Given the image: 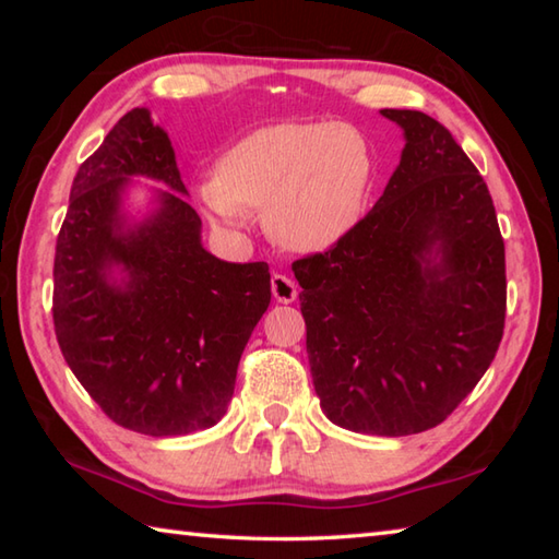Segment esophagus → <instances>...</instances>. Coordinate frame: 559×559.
Listing matches in <instances>:
<instances>
[{
    "label": "esophagus",
    "instance_id": "esophagus-1",
    "mask_svg": "<svg viewBox=\"0 0 559 559\" xmlns=\"http://www.w3.org/2000/svg\"><path fill=\"white\" fill-rule=\"evenodd\" d=\"M271 290H273V298L278 302H293L298 298V286L288 276H283V273H273Z\"/></svg>",
    "mask_w": 559,
    "mask_h": 559
}]
</instances>
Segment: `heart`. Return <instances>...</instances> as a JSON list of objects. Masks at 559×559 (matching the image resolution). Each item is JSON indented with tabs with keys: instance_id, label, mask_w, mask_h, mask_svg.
<instances>
[{
	"instance_id": "obj_1",
	"label": "heart",
	"mask_w": 559,
	"mask_h": 559,
	"mask_svg": "<svg viewBox=\"0 0 559 559\" xmlns=\"http://www.w3.org/2000/svg\"><path fill=\"white\" fill-rule=\"evenodd\" d=\"M372 157L343 122H276L243 135L197 194L214 219L239 226L263 210L269 234L293 251L333 249L365 210Z\"/></svg>"
}]
</instances>
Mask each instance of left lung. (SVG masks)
Returning a JSON list of instances; mask_svg holds the SVG:
<instances>
[{"label":"left lung","mask_w":559,"mask_h":559,"mask_svg":"<svg viewBox=\"0 0 559 559\" xmlns=\"http://www.w3.org/2000/svg\"><path fill=\"white\" fill-rule=\"evenodd\" d=\"M406 145L384 194L333 249L293 261L310 374L337 427L433 429L493 362L506 325V246L493 200L451 132L382 110Z\"/></svg>","instance_id":"1"}]
</instances>
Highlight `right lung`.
<instances>
[{"instance_id":"right-lung-1","label":"right lung","mask_w":559,"mask_h":559,"mask_svg":"<svg viewBox=\"0 0 559 559\" xmlns=\"http://www.w3.org/2000/svg\"><path fill=\"white\" fill-rule=\"evenodd\" d=\"M135 174L174 192L128 227L119 194ZM185 194L167 132L147 108H132L75 173L56 239L51 310L66 362L108 419L147 437H185L222 419L271 302L269 263L212 257Z\"/></svg>"}]
</instances>
